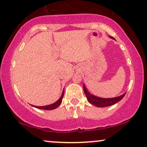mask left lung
Wrapping results in <instances>:
<instances>
[{
	"label": "left lung",
	"instance_id": "left-lung-1",
	"mask_svg": "<svg viewBox=\"0 0 147 147\" xmlns=\"http://www.w3.org/2000/svg\"><path fill=\"white\" fill-rule=\"evenodd\" d=\"M109 38L114 39V38L111 36H109ZM83 89H84V94L86 96L88 101L90 103V104L94 105V106L98 107V108H104V107L112 106V105L116 104V103L119 102L124 97L125 94V93H124L123 94L117 96V97L111 98H103L91 94L90 93V92L88 90V89L85 86L84 84H83Z\"/></svg>",
	"mask_w": 147,
	"mask_h": 147
}]
</instances>
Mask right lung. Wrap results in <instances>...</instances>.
Segmentation results:
<instances>
[{
    "mask_svg": "<svg viewBox=\"0 0 147 147\" xmlns=\"http://www.w3.org/2000/svg\"><path fill=\"white\" fill-rule=\"evenodd\" d=\"M63 96H64V90H63L62 94H61V97L59 98V99L57 102L53 103V104H50V105H47V106H33V105H31V106H34V108H38V109H45V110H51V109H54L57 108V107L61 104V102H62Z\"/></svg>",
    "mask_w": 147,
    "mask_h": 147,
    "instance_id": "obj_1",
    "label": "right lung"
}]
</instances>
